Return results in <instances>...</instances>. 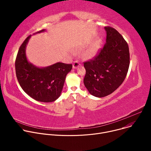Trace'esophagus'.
I'll return each mask as SVG.
<instances>
[{"label":"esophagus","mask_w":151,"mask_h":151,"mask_svg":"<svg viewBox=\"0 0 151 151\" xmlns=\"http://www.w3.org/2000/svg\"><path fill=\"white\" fill-rule=\"evenodd\" d=\"M80 66H81V64L78 61H75L73 62V69H76L78 67H79Z\"/></svg>","instance_id":"1"}]
</instances>
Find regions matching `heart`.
<instances>
[{
    "label": "heart",
    "instance_id": "1",
    "mask_svg": "<svg viewBox=\"0 0 151 151\" xmlns=\"http://www.w3.org/2000/svg\"><path fill=\"white\" fill-rule=\"evenodd\" d=\"M101 45V40L99 39H96L89 47L82 52V57L84 59L90 60L93 58L98 53Z\"/></svg>",
    "mask_w": 151,
    "mask_h": 151
}]
</instances>
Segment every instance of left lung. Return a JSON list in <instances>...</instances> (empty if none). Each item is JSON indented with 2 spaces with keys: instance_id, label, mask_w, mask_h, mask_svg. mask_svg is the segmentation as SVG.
I'll return each mask as SVG.
<instances>
[{
  "instance_id": "8db88e82",
  "label": "left lung",
  "mask_w": 151,
  "mask_h": 151,
  "mask_svg": "<svg viewBox=\"0 0 151 151\" xmlns=\"http://www.w3.org/2000/svg\"><path fill=\"white\" fill-rule=\"evenodd\" d=\"M104 29L106 42L103 48L94 58L83 63L84 85L91 95L97 97L115 91L124 82L130 65L127 42L114 28Z\"/></svg>"
}]
</instances>
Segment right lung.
Wrapping results in <instances>:
<instances>
[{
	"label": "right lung",
	"mask_w": 151,
	"mask_h": 151,
	"mask_svg": "<svg viewBox=\"0 0 151 151\" xmlns=\"http://www.w3.org/2000/svg\"><path fill=\"white\" fill-rule=\"evenodd\" d=\"M30 37L29 35L24 40L17 53L15 66L18 81L23 91L33 99L42 102L54 101L60 97L72 64L59 62L44 68L35 66L27 61L26 55V45Z\"/></svg>",
	"instance_id": "obj_1"
}]
</instances>
